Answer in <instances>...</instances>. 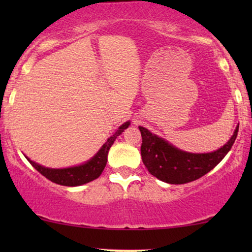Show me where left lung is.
Wrapping results in <instances>:
<instances>
[{"instance_id": "8db88e82", "label": "left lung", "mask_w": 252, "mask_h": 252, "mask_svg": "<svg viewBox=\"0 0 252 252\" xmlns=\"http://www.w3.org/2000/svg\"><path fill=\"white\" fill-rule=\"evenodd\" d=\"M139 129L142 136L141 156L149 173L167 184L182 185L197 180L222 160L235 142L239 126L223 147L208 154L186 153L144 127Z\"/></svg>"}]
</instances>
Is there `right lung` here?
Instances as JSON below:
<instances>
[{
    "instance_id": "1",
    "label": "right lung",
    "mask_w": 252,
    "mask_h": 252,
    "mask_svg": "<svg viewBox=\"0 0 252 252\" xmlns=\"http://www.w3.org/2000/svg\"><path fill=\"white\" fill-rule=\"evenodd\" d=\"M129 122L123 124L118 130L112 136L109 137L108 141L103 144L101 149L98 150V153L92 159H89L87 163L79 165V166L67 168H49L31 160L30 158H26L37 172H40L43 177L49 179L50 181L55 182V184L67 186V187H75V186L85 185L87 182L95 180V179H97L102 174L106 165V161H108V153L110 148L115 142L117 136H119L129 126Z\"/></svg>"
}]
</instances>
